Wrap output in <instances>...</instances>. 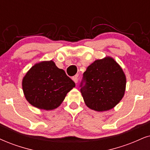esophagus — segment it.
<instances>
[{
	"label": "esophagus",
	"instance_id": "obj_1",
	"mask_svg": "<svg viewBox=\"0 0 150 150\" xmlns=\"http://www.w3.org/2000/svg\"><path fill=\"white\" fill-rule=\"evenodd\" d=\"M73 80L74 81V82L75 83H77L78 82V78H77V75H75V76L73 77Z\"/></svg>",
	"mask_w": 150,
	"mask_h": 150
}]
</instances>
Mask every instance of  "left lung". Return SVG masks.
Returning a JSON list of instances; mask_svg holds the SVG:
<instances>
[{
    "label": "left lung",
    "instance_id": "8db88e82",
    "mask_svg": "<svg viewBox=\"0 0 150 150\" xmlns=\"http://www.w3.org/2000/svg\"><path fill=\"white\" fill-rule=\"evenodd\" d=\"M81 93L86 105L96 111L113 109L122 99L126 76L120 66L111 57L96 60L83 74Z\"/></svg>",
    "mask_w": 150,
    "mask_h": 150
}]
</instances>
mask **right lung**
Segmentation results:
<instances>
[{
  "label": "right lung",
  "mask_w": 150,
  "mask_h": 150,
  "mask_svg": "<svg viewBox=\"0 0 150 150\" xmlns=\"http://www.w3.org/2000/svg\"><path fill=\"white\" fill-rule=\"evenodd\" d=\"M75 86V82L52 60L35 64L22 81L27 101L33 107L47 111L59 107Z\"/></svg>",
  "instance_id": "right-lung-1"
}]
</instances>
